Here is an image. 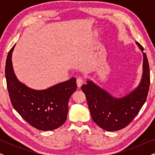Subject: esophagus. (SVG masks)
I'll list each match as a JSON object with an SVG mask.
<instances>
[{
  "instance_id": "obj_1",
  "label": "esophagus",
  "mask_w": 155,
  "mask_h": 155,
  "mask_svg": "<svg viewBox=\"0 0 155 155\" xmlns=\"http://www.w3.org/2000/svg\"><path fill=\"white\" fill-rule=\"evenodd\" d=\"M76 82H77V84H78V87H80L82 86V84H83L84 82V80L83 78H82V77H78L77 78V81H76Z\"/></svg>"
}]
</instances>
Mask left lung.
Here are the masks:
<instances>
[{"instance_id":"8db88e82","label":"left lung","mask_w":155,"mask_h":155,"mask_svg":"<svg viewBox=\"0 0 155 155\" xmlns=\"http://www.w3.org/2000/svg\"><path fill=\"white\" fill-rule=\"evenodd\" d=\"M142 51L144 48L136 42ZM143 75L136 90L124 98L116 99L91 81L82 85L91 116L101 128L116 131L124 128L134 119L147 99L150 84L149 63L143 52Z\"/></svg>"}]
</instances>
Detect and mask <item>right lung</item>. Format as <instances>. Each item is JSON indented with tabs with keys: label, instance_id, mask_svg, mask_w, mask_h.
I'll return each instance as SVG.
<instances>
[{
	"label": "right lung",
	"instance_id": "right-lung-1",
	"mask_svg": "<svg viewBox=\"0 0 155 155\" xmlns=\"http://www.w3.org/2000/svg\"><path fill=\"white\" fill-rule=\"evenodd\" d=\"M8 52L5 63V78L12 107L34 128L52 130L64 124L68 111V101L77 88L76 79L72 78L44 90H34L21 83L15 75L12 52Z\"/></svg>",
	"mask_w": 155,
	"mask_h": 155
}]
</instances>
